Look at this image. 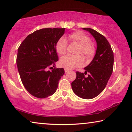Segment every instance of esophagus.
Listing matches in <instances>:
<instances>
[{
	"mask_svg": "<svg viewBox=\"0 0 132 132\" xmlns=\"http://www.w3.org/2000/svg\"><path fill=\"white\" fill-rule=\"evenodd\" d=\"M64 71H65V72H67L68 71H69V70H68V69H67V68H65Z\"/></svg>",
	"mask_w": 132,
	"mask_h": 132,
	"instance_id": "34e87169",
	"label": "esophagus"
}]
</instances>
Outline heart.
Returning a JSON list of instances; mask_svg holds the SVG:
<instances>
[{"instance_id":"1","label":"heart","mask_w":132,"mask_h":132,"mask_svg":"<svg viewBox=\"0 0 132 132\" xmlns=\"http://www.w3.org/2000/svg\"><path fill=\"white\" fill-rule=\"evenodd\" d=\"M68 37L71 43L78 44L75 51L76 54H82L86 60L91 59L95 54V45L90 41V37L83 31H74L69 34ZM67 47V42L64 37L60 38L56 43V51L60 55L66 54ZM80 54L67 55L61 57L59 61L60 66L67 69H72L81 66L83 64L84 59Z\"/></svg>"}]
</instances>
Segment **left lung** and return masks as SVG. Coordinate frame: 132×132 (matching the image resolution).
<instances>
[{
    "instance_id": "left-lung-1",
    "label": "left lung",
    "mask_w": 132,
    "mask_h": 132,
    "mask_svg": "<svg viewBox=\"0 0 132 132\" xmlns=\"http://www.w3.org/2000/svg\"><path fill=\"white\" fill-rule=\"evenodd\" d=\"M95 38L97 49L91 62L84 68L85 73L77 71L71 86L74 92L81 98L89 99L99 95L105 89L113 69V52L105 37L96 30L84 28ZM88 74L87 77L85 75Z\"/></svg>"
}]
</instances>
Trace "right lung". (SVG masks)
Segmentation results:
<instances>
[{"instance_id":"obj_1","label":"right lung","mask_w":132,"mask_h":132,"mask_svg":"<svg viewBox=\"0 0 132 132\" xmlns=\"http://www.w3.org/2000/svg\"><path fill=\"white\" fill-rule=\"evenodd\" d=\"M65 29L46 28L29 34L18 48L16 62L24 86L32 95L45 98L57 90L64 68H55V44ZM54 68H53V67ZM52 68L51 71L48 69Z\"/></svg>"}]
</instances>
